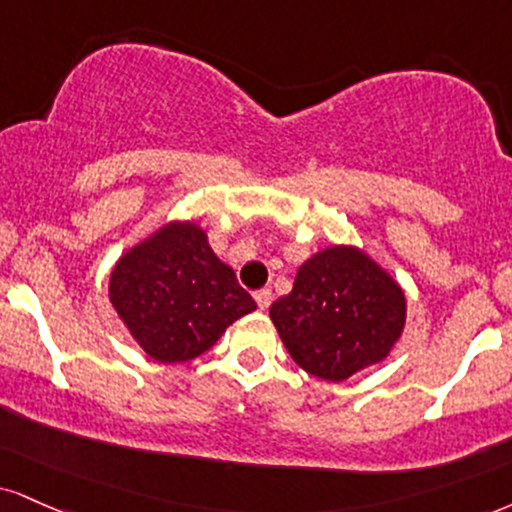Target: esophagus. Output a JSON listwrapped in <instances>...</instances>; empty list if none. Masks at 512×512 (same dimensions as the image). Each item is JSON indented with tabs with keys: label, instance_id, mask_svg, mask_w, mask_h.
<instances>
[{
	"label": "esophagus",
	"instance_id": "34e87169",
	"mask_svg": "<svg viewBox=\"0 0 512 512\" xmlns=\"http://www.w3.org/2000/svg\"><path fill=\"white\" fill-rule=\"evenodd\" d=\"M255 303L260 310H267L269 305H272V291L269 288H262V291L255 293Z\"/></svg>",
	"mask_w": 512,
	"mask_h": 512
}]
</instances>
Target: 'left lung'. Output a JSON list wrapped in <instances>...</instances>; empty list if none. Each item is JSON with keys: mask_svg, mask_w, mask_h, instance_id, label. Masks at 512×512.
I'll return each mask as SVG.
<instances>
[{"mask_svg": "<svg viewBox=\"0 0 512 512\" xmlns=\"http://www.w3.org/2000/svg\"><path fill=\"white\" fill-rule=\"evenodd\" d=\"M269 317L295 365L324 381H346L391 355L408 300L365 250L329 245L300 264L293 291L269 307Z\"/></svg>", "mask_w": 512, "mask_h": 512, "instance_id": "1", "label": "left lung"}]
</instances>
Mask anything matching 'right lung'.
Returning a JSON list of instances; mask_svg holds the SVG:
<instances>
[{
  "label": "right lung",
  "mask_w": 512,
  "mask_h": 512,
  "mask_svg": "<svg viewBox=\"0 0 512 512\" xmlns=\"http://www.w3.org/2000/svg\"><path fill=\"white\" fill-rule=\"evenodd\" d=\"M109 303L152 360H195L236 319L257 310L197 221H169L135 243L109 274Z\"/></svg>",
  "instance_id": "right-lung-1"
}]
</instances>
